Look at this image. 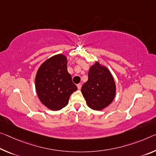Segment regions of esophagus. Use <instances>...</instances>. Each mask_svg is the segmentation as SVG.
I'll use <instances>...</instances> for the list:
<instances>
[{
	"label": "esophagus",
	"mask_w": 156,
	"mask_h": 156,
	"mask_svg": "<svg viewBox=\"0 0 156 156\" xmlns=\"http://www.w3.org/2000/svg\"><path fill=\"white\" fill-rule=\"evenodd\" d=\"M81 87H82V85H81V84H78V85H77V87H78V90H80Z\"/></svg>",
	"instance_id": "34e87169"
}]
</instances>
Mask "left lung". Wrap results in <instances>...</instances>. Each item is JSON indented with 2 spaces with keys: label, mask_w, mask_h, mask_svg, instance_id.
<instances>
[{
  "label": "left lung",
  "mask_w": 156,
  "mask_h": 156,
  "mask_svg": "<svg viewBox=\"0 0 156 156\" xmlns=\"http://www.w3.org/2000/svg\"><path fill=\"white\" fill-rule=\"evenodd\" d=\"M81 91L91 109L102 110L110 105L115 97L116 84L109 69L96 61L90 66L88 80Z\"/></svg>",
  "instance_id": "left-lung-1"
}]
</instances>
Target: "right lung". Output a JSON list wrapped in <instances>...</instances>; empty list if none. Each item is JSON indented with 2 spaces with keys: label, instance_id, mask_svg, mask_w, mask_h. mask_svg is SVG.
<instances>
[{
  "label": "right lung",
  "instance_id": "1",
  "mask_svg": "<svg viewBox=\"0 0 156 156\" xmlns=\"http://www.w3.org/2000/svg\"><path fill=\"white\" fill-rule=\"evenodd\" d=\"M34 81L39 101L53 111L67 105L71 94L77 90L67 71V58L63 54L44 61L37 71Z\"/></svg>",
  "mask_w": 156,
  "mask_h": 156
}]
</instances>
